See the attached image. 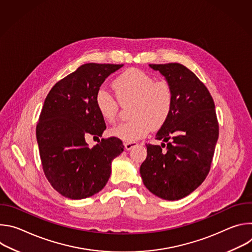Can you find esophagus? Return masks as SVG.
<instances>
[{
	"label": "esophagus",
	"instance_id": "1",
	"mask_svg": "<svg viewBox=\"0 0 252 252\" xmlns=\"http://www.w3.org/2000/svg\"><path fill=\"white\" fill-rule=\"evenodd\" d=\"M124 146H125V148H126V151H129V150H131L132 148H134L135 146H137V142H136V141H126V142L124 143Z\"/></svg>",
	"mask_w": 252,
	"mask_h": 252
}]
</instances>
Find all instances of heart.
Segmentation results:
<instances>
[{
	"instance_id": "1",
	"label": "heart",
	"mask_w": 252,
	"mask_h": 252,
	"mask_svg": "<svg viewBox=\"0 0 252 252\" xmlns=\"http://www.w3.org/2000/svg\"><path fill=\"white\" fill-rule=\"evenodd\" d=\"M117 94L99 89L95 103L101 115L114 120L119 112L121 100L134 104L132 118L113 128V133L127 141L146 136L152 126L161 125L171 110L173 93L170 85L163 80L156 81L154 77L137 68L127 69L115 81ZM152 125H151L150 124Z\"/></svg>"
}]
</instances>
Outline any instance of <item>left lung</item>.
<instances>
[{
	"label": "left lung",
	"mask_w": 252,
	"mask_h": 252,
	"mask_svg": "<svg viewBox=\"0 0 252 252\" xmlns=\"http://www.w3.org/2000/svg\"><path fill=\"white\" fill-rule=\"evenodd\" d=\"M150 66L170 85L173 100L157 133L160 146L147 145L148 156L139 172L152 193L177 200L195 190L207 176L219 123L208 90L191 70L177 63Z\"/></svg>",
	"instance_id": "left-lung-1"
}]
</instances>
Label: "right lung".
<instances>
[{"label":"right lung","instance_id":"add662e5","mask_svg":"<svg viewBox=\"0 0 252 252\" xmlns=\"http://www.w3.org/2000/svg\"><path fill=\"white\" fill-rule=\"evenodd\" d=\"M123 65L83 64L58 82L45 99L37 126L41 160L51 186L65 197L82 199L100 191L111 176L113 159L124 152L118 137L102 138L94 148L86 141L105 129L95 95Z\"/></svg>","mask_w":252,"mask_h":252}]
</instances>
